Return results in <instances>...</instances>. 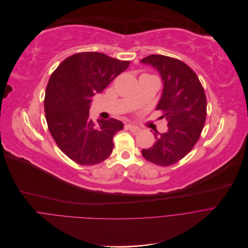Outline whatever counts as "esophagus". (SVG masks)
Returning a JSON list of instances; mask_svg holds the SVG:
<instances>
[{"label": "esophagus", "instance_id": "1", "mask_svg": "<svg viewBox=\"0 0 248 248\" xmlns=\"http://www.w3.org/2000/svg\"><path fill=\"white\" fill-rule=\"evenodd\" d=\"M127 127H128V129H129L132 133H138V132L140 130L138 126H135V125H132V124H128Z\"/></svg>", "mask_w": 248, "mask_h": 248}]
</instances>
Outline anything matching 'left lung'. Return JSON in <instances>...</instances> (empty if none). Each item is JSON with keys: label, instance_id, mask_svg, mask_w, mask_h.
I'll use <instances>...</instances> for the list:
<instances>
[{"label": "left lung", "instance_id": "1", "mask_svg": "<svg viewBox=\"0 0 248 248\" xmlns=\"http://www.w3.org/2000/svg\"><path fill=\"white\" fill-rule=\"evenodd\" d=\"M159 73L163 91L156 109L163 110L168 131L155 132L156 141L142 156L160 166L172 165L185 157L199 140L206 119V96L193 70L183 62L161 55L140 61Z\"/></svg>", "mask_w": 248, "mask_h": 248}]
</instances>
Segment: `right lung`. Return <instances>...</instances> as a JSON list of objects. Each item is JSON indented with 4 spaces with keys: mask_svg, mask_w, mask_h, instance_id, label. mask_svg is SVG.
Wrapping results in <instances>:
<instances>
[{
    "mask_svg": "<svg viewBox=\"0 0 248 248\" xmlns=\"http://www.w3.org/2000/svg\"><path fill=\"white\" fill-rule=\"evenodd\" d=\"M130 62L102 53L86 52L65 59L48 80L44 101L46 120L61 151L81 165L106 160L113 150V136L123 129L117 119L89 115L93 96L100 93Z\"/></svg>",
    "mask_w": 248,
    "mask_h": 248,
    "instance_id": "1",
    "label": "right lung"
}]
</instances>
